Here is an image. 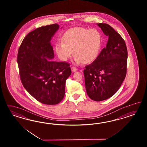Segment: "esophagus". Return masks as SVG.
Instances as JSON below:
<instances>
[{
  "mask_svg": "<svg viewBox=\"0 0 147 147\" xmlns=\"http://www.w3.org/2000/svg\"><path fill=\"white\" fill-rule=\"evenodd\" d=\"M71 71H72V72H75V71H77L76 68V67H74V66H72V67H71Z\"/></svg>",
  "mask_w": 147,
  "mask_h": 147,
  "instance_id": "34e87169",
  "label": "esophagus"
}]
</instances>
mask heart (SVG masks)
<instances>
[{"mask_svg":"<svg viewBox=\"0 0 147 147\" xmlns=\"http://www.w3.org/2000/svg\"><path fill=\"white\" fill-rule=\"evenodd\" d=\"M63 41L55 46L56 53L60 60L66 61L74 52L76 63H90L98 55L102 36L97 30L76 27L68 30Z\"/></svg>","mask_w":147,"mask_h":147,"instance_id":"heart-1","label":"heart"}]
</instances>
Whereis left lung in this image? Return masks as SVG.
Returning <instances> with one entry per match:
<instances>
[{
    "label": "left lung",
    "instance_id": "left-lung-1",
    "mask_svg": "<svg viewBox=\"0 0 147 147\" xmlns=\"http://www.w3.org/2000/svg\"><path fill=\"white\" fill-rule=\"evenodd\" d=\"M108 37L106 47L85 67V87L89 98L101 101L116 93L125 78L128 52L125 40L110 25L97 24Z\"/></svg>",
    "mask_w": 147,
    "mask_h": 147
}]
</instances>
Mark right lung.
Here are the masks:
<instances>
[{
  "mask_svg": "<svg viewBox=\"0 0 147 147\" xmlns=\"http://www.w3.org/2000/svg\"><path fill=\"white\" fill-rule=\"evenodd\" d=\"M59 28L57 24L36 28L25 37L18 50L22 85L33 98L45 105L62 101L66 81L71 74L69 63L52 61L53 49L50 41Z\"/></svg>",
  "mask_w": 147,
  "mask_h": 147,
  "instance_id": "1",
  "label": "right lung"
}]
</instances>
